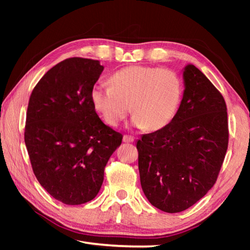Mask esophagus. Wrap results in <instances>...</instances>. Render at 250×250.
I'll list each match as a JSON object with an SVG mask.
<instances>
[{"label":"esophagus","instance_id":"34e87169","mask_svg":"<svg viewBox=\"0 0 250 250\" xmlns=\"http://www.w3.org/2000/svg\"><path fill=\"white\" fill-rule=\"evenodd\" d=\"M122 140H124V142H125V143H130V142H133L134 141V138L132 137V135L125 134L124 135V139H122Z\"/></svg>","mask_w":250,"mask_h":250}]
</instances>
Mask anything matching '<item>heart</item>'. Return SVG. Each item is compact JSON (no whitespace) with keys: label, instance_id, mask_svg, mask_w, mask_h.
<instances>
[{"label":"heart","instance_id":"obj_1","mask_svg":"<svg viewBox=\"0 0 250 250\" xmlns=\"http://www.w3.org/2000/svg\"><path fill=\"white\" fill-rule=\"evenodd\" d=\"M183 98V82L174 70L133 65L110 77V86L96 84L90 91L92 107L105 124L117 126L133 112L131 125L159 131L174 119Z\"/></svg>","mask_w":250,"mask_h":250}]
</instances>
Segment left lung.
<instances>
[{"instance_id":"8db88e82","label":"left lung","mask_w":250,"mask_h":250,"mask_svg":"<svg viewBox=\"0 0 250 250\" xmlns=\"http://www.w3.org/2000/svg\"><path fill=\"white\" fill-rule=\"evenodd\" d=\"M183 98L166 128L137 142L142 191L167 213L188 209L213 188L228 146L225 100L192 64L183 69Z\"/></svg>"}]
</instances>
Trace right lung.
Masks as SVG:
<instances>
[{"label":"right lung","instance_id":"add662e5","mask_svg":"<svg viewBox=\"0 0 250 250\" xmlns=\"http://www.w3.org/2000/svg\"><path fill=\"white\" fill-rule=\"evenodd\" d=\"M104 66L74 57L50 68L28 101L25 145L37 181L67 205L94 200L122 134L97 115L90 91Z\"/></svg>","mask_w":250,"mask_h":250}]
</instances>
